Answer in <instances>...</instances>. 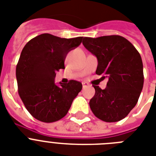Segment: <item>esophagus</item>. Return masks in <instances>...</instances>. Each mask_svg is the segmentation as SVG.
<instances>
[{
	"instance_id": "1",
	"label": "esophagus",
	"mask_w": 156,
	"mask_h": 156,
	"mask_svg": "<svg viewBox=\"0 0 156 156\" xmlns=\"http://www.w3.org/2000/svg\"><path fill=\"white\" fill-rule=\"evenodd\" d=\"M88 86H89V83H86V82L83 83V88H86L87 87H88Z\"/></svg>"
}]
</instances>
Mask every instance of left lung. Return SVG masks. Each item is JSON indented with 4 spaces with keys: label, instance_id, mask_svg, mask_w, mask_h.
<instances>
[{
    "label": "left lung",
    "instance_id": "left-lung-1",
    "mask_svg": "<svg viewBox=\"0 0 156 156\" xmlns=\"http://www.w3.org/2000/svg\"><path fill=\"white\" fill-rule=\"evenodd\" d=\"M83 44L98 60L95 73L108 78L105 89L93 86L90 108L96 117L106 122L124 119L134 108L143 87L142 58L138 50L121 35L83 38Z\"/></svg>",
    "mask_w": 156,
    "mask_h": 156
}]
</instances>
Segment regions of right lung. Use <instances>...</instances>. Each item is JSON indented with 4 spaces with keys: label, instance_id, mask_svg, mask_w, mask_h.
I'll use <instances>...</instances> for the list:
<instances>
[{
    "label": "right lung",
    "instance_id": "1",
    "mask_svg": "<svg viewBox=\"0 0 156 156\" xmlns=\"http://www.w3.org/2000/svg\"><path fill=\"white\" fill-rule=\"evenodd\" d=\"M83 37L60 38L42 34L24 46L16 67L18 94L30 115L46 123L63 118L81 91L80 82L69 80L56 86V73L65 69L70 50L81 44Z\"/></svg>",
    "mask_w": 156,
    "mask_h": 156
}]
</instances>
